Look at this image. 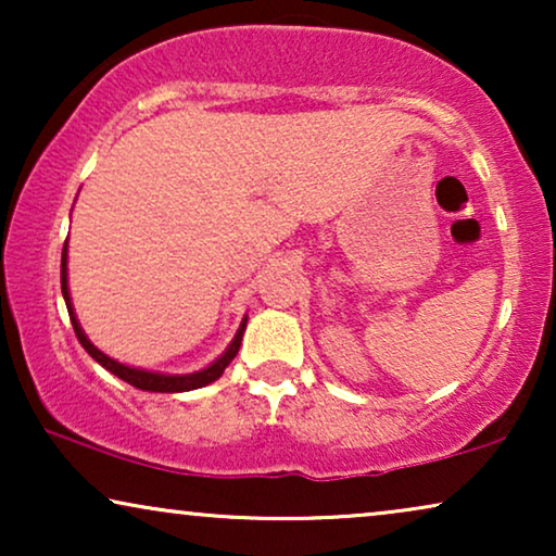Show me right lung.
I'll list each match as a JSON object with an SVG mask.
<instances>
[{
    "mask_svg": "<svg viewBox=\"0 0 556 556\" xmlns=\"http://www.w3.org/2000/svg\"><path fill=\"white\" fill-rule=\"evenodd\" d=\"M60 286H63V295H65V306H67V314H71V324L75 329V337L83 344V349L93 356V359L101 364L111 371V375H116L118 379H124L136 390H147V392H189V390H200V387L215 382V379L223 377V371L227 364H230L235 356H238V349H240V341H242V331H245V321L240 324L238 333H235L232 344L227 346V352L219 356L215 364H210L207 369L202 371H194V375H156V371H147V369H134V367H126V364H118L116 359H111V356H105L103 352H98V349L90 344L86 333H83L78 318L73 314V306H71V293H67V242L63 245V261H60Z\"/></svg>",
    "mask_w": 556,
    "mask_h": 556,
    "instance_id": "obj_1",
    "label": "right lung"
}]
</instances>
